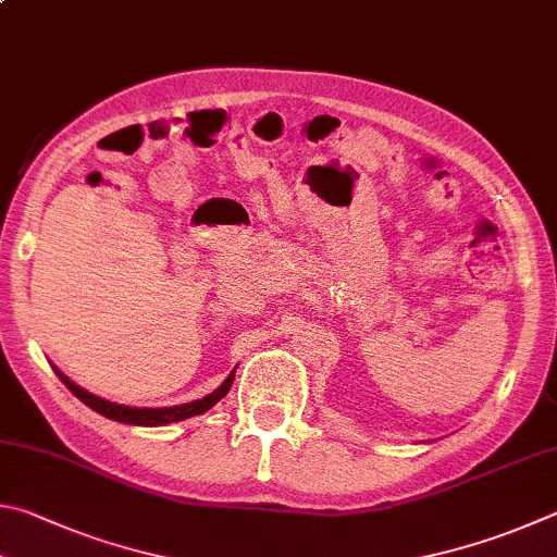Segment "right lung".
I'll list each match as a JSON object with an SVG mask.
<instances>
[{"label":"right lung","mask_w":557,"mask_h":557,"mask_svg":"<svg viewBox=\"0 0 557 557\" xmlns=\"http://www.w3.org/2000/svg\"><path fill=\"white\" fill-rule=\"evenodd\" d=\"M234 372H237V367L232 369V374L224 379V382L214 388L212 394L198 398V401H190V404H181V406H163V408H139V406H124V404H114V401H107L102 396H95L90 392H85L83 386H77L75 382H71L65 374H61L55 369V374L61 376V382L71 388V392L81 398L85 406H90L92 411H97L104 418H110V421L116 423H126V425H146V428H153V425H169V423H178L185 421V418H193V416H200L205 411H210V408L220 401L222 396H227L230 386L234 382Z\"/></svg>","instance_id":"add662e5"}]
</instances>
